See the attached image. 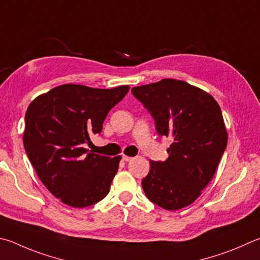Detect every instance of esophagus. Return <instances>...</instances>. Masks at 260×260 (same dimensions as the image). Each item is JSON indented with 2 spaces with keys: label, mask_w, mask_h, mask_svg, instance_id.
<instances>
[{
  "label": "esophagus",
  "mask_w": 260,
  "mask_h": 260,
  "mask_svg": "<svg viewBox=\"0 0 260 260\" xmlns=\"http://www.w3.org/2000/svg\"><path fill=\"white\" fill-rule=\"evenodd\" d=\"M122 160H124V161H131V160H133V158L132 157H128V155H122Z\"/></svg>",
  "instance_id": "34e87169"
}]
</instances>
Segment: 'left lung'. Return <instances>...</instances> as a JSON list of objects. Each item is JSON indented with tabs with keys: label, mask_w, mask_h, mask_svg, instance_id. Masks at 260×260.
Masks as SVG:
<instances>
[{
	"label": "left lung",
	"mask_w": 260,
	"mask_h": 260,
	"mask_svg": "<svg viewBox=\"0 0 260 260\" xmlns=\"http://www.w3.org/2000/svg\"><path fill=\"white\" fill-rule=\"evenodd\" d=\"M132 93L152 115L158 134L173 141L167 160H150L142 181L145 196L166 210L193 204L214 177L228 145L218 103L201 88L171 78L133 87Z\"/></svg>",
	"instance_id": "1"
}]
</instances>
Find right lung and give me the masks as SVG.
Instances as JSON below:
<instances>
[{"label":"right lung","mask_w":260,"mask_h":260,"mask_svg":"<svg viewBox=\"0 0 260 260\" xmlns=\"http://www.w3.org/2000/svg\"><path fill=\"white\" fill-rule=\"evenodd\" d=\"M128 85L93 88L64 84L31 101L25 116L23 146L42 183L74 208L102 200L110 190L121 157L89 152V135L100 134L108 112Z\"/></svg>","instance_id":"1"}]
</instances>
